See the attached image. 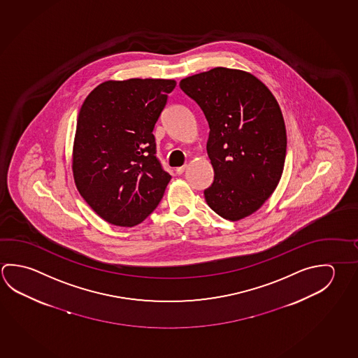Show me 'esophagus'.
Returning a JSON list of instances; mask_svg holds the SVG:
<instances>
[{
  "label": "esophagus",
  "mask_w": 358,
  "mask_h": 358,
  "mask_svg": "<svg viewBox=\"0 0 358 358\" xmlns=\"http://www.w3.org/2000/svg\"><path fill=\"white\" fill-rule=\"evenodd\" d=\"M186 169H187V166L185 164V166H182V167H177L176 169V173L177 175H182L185 171H186Z\"/></svg>",
  "instance_id": "34e87169"
}]
</instances>
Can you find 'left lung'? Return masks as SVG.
I'll list each match as a JSON object with an SVG mask.
<instances>
[{
  "mask_svg": "<svg viewBox=\"0 0 358 358\" xmlns=\"http://www.w3.org/2000/svg\"><path fill=\"white\" fill-rule=\"evenodd\" d=\"M180 88L210 127L206 150L215 176L203 192L207 205L230 221L250 216L284 170L287 131L275 96L257 76L222 66L182 79Z\"/></svg>",
  "mask_w": 358,
  "mask_h": 358,
  "instance_id": "left-lung-1",
  "label": "left lung"
}]
</instances>
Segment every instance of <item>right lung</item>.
Listing matches in <instances>:
<instances>
[{"instance_id": "add662e5", "label": "right lung", "mask_w": 358, "mask_h": 358, "mask_svg": "<svg viewBox=\"0 0 358 358\" xmlns=\"http://www.w3.org/2000/svg\"><path fill=\"white\" fill-rule=\"evenodd\" d=\"M175 87L173 79L107 80L83 103L73 176L85 202L112 225H138L164 197L171 176L152 132Z\"/></svg>"}]
</instances>
